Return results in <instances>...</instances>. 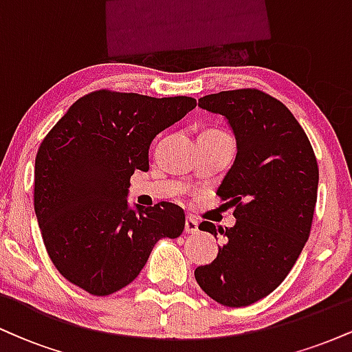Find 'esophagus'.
Listing matches in <instances>:
<instances>
[{"instance_id": "esophagus-1", "label": "esophagus", "mask_w": 352, "mask_h": 352, "mask_svg": "<svg viewBox=\"0 0 352 352\" xmlns=\"http://www.w3.org/2000/svg\"><path fill=\"white\" fill-rule=\"evenodd\" d=\"M185 232L187 233H197L199 232V221L193 217L185 218Z\"/></svg>"}]
</instances>
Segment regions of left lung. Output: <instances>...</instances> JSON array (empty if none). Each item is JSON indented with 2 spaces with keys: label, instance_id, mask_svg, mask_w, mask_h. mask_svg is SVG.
Returning <instances> with one entry per match:
<instances>
[{
  "label": "left lung",
  "instance_id": "obj_1",
  "mask_svg": "<svg viewBox=\"0 0 352 352\" xmlns=\"http://www.w3.org/2000/svg\"><path fill=\"white\" fill-rule=\"evenodd\" d=\"M199 107L225 117L236 157L217 193L235 205L232 228L201 221L223 245L195 280L212 300L241 308L268 296L292 272L308 241L318 197V164L308 137L280 100L256 91H221Z\"/></svg>",
  "mask_w": 352,
  "mask_h": 352
}]
</instances>
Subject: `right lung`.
<instances>
[{
  "instance_id": "add662e5",
  "label": "right lung",
  "mask_w": 352,
  "mask_h": 352,
  "mask_svg": "<svg viewBox=\"0 0 352 352\" xmlns=\"http://www.w3.org/2000/svg\"><path fill=\"white\" fill-rule=\"evenodd\" d=\"M187 96L96 91L76 100L39 145L34 212L47 254L67 281L94 296L132 283L160 238H177L185 213L160 201L131 207V177L148 170L157 134L195 109Z\"/></svg>"
}]
</instances>
